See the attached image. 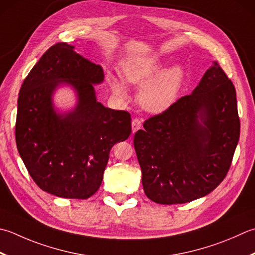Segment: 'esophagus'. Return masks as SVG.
Returning a JSON list of instances; mask_svg holds the SVG:
<instances>
[{
    "mask_svg": "<svg viewBox=\"0 0 255 255\" xmlns=\"http://www.w3.org/2000/svg\"><path fill=\"white\" fill-rule=\"evenodd\" d=\"M141 128V121L139 118H133L132 122H131V130L132 133L136 132L138 129Z\"/></svg>",
    "mask_w": 255,
    "mask_h": 255,
    "instance_id": "1",
    "label": "esophagus"
}]
</instances>
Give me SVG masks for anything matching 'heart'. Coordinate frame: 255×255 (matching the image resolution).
I'll list each match as a JSON object with an SVG mask.
<instances>
[{
  "label": "heart",
  "mask_w": 255,
  "mask_h": 255,
  "mask_svg": "<svg viewBox=\"0 0 255 255\" xmlns=\"http://www.w3.org/2000/svg\"><path fill=\"white\" fill-rule=\"evenodd\" d=\"M164 62L158 57H133L123 65V77L129 84L142 85L138 101L143 109L151 113L166 111L177 101L184 81L181 66L163 69ZM160 71L161 73H159ZM113 88L117 94L125 96L126 88L117 78L112 79Z\"/></svg>",
  "instance_id": "heart-1"
}]
</instances>
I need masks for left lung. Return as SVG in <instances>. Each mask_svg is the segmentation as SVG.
<instances>
[{
    "label": "left lung",
    "mask_w": 255,
    "mask_h": 255,
    "mask_svg": "<svg viewBox=\"0 0 255 255\" xmlns=\"http://www.w3.org/2000/svg\"><path fill=\"white\" fill-rule=\"evenodd\" d=\"M133 146L146 196L186 203L213 191L230 169L240 137L237 93L214 62L192 94L143 123Z\"/></svg>",
    "instance_id": "8db88e82"
}]
</instances>
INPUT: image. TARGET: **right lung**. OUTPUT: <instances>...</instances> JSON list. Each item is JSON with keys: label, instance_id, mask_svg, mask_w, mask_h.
Segmentation results:
<instances>
[{"label": "right lung", "instance_id": "right-lung-1", "mask_svg": "<svg viewBox=\"0 0 255 255\" xmlns=\"http://www.w3.org/2000/svg\"><path fill=\"white\" fill-rule=\"evenodd\" d=\"M101 65L67 43L49 47L24 79L17 99L15 139L34 182L51 194L87 199L101 187L109 152L131 133L130 114L97 102ZM68 83L78 94L73 111L57 114L52 94Z\"/></svg>", "mask_w": 255, "mask_h": 255}]
</instances>
